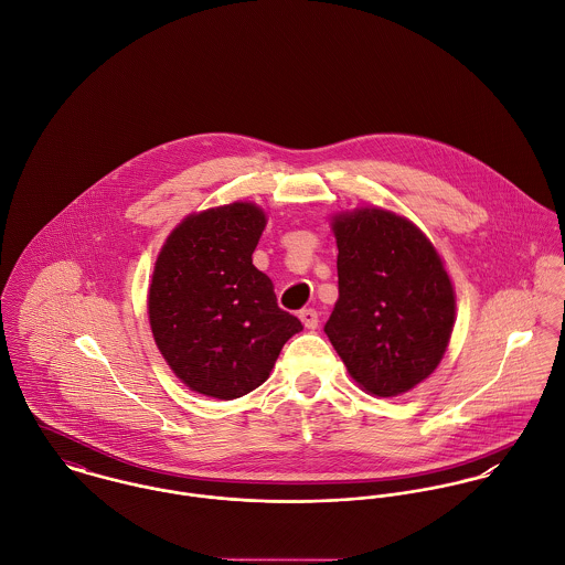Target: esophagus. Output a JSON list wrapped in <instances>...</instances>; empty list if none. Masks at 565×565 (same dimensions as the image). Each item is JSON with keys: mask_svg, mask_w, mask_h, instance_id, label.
Instances as JSON below:
<instances>
[{"mask_svg": "<svg viewBox=\"0 0 565 565\" xmlns=\"http://www.w3.org/2000/svg\"><path fill=\"white\" fill-rule=\"evenodd\" d=\"M299 318H301V322L306 324V329H316L318 327V312L316 310H303V312L299 313Z\"/></svg>", "mask_w": 565, "mask_h": 565, "instance_id": "1", "label": "esophagus"}]
</instances>
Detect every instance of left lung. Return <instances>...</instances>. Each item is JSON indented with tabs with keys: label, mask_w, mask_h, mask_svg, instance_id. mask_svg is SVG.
Returning <instances> with one entry per match:
<instances>
[{
	"label": "left lung",
	"mask_w": 565,
	"mask_h": 565,
	"mask_svg": "<svg viewBox=\"0 0 565 565\" xmlns=\"http://www.w3.org/2000/svg\"><path fill=\"white\" fill-rule=\"evenodd\" d=\"M340 297L324 333L373 396H398L436 373L457 297L436 245L407 216L376 205L331 214Z\"/></svg>",
	"instance_id": "obj_1"
}]
</instances>
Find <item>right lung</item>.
<instances>
[{
	"instance_id": "right-lung-1",
	"label": "right lung",
	"mask_w": 565,
	"mask_h": 565,
	"mask_svg": "<svg viewBox=\"0 0 565 565\" xmlns=\"http://www.w3.org/2000/svg\"><path fill=\"white\" fill-rule=\"evenodd\" d=\"M266 223L268 214L252 201L190 212L156 257L147 295L151 333L169 369L201 396L249 394L303 329L279 310L270 277L253 266Z\"/></svg>"
}]
</instances>
